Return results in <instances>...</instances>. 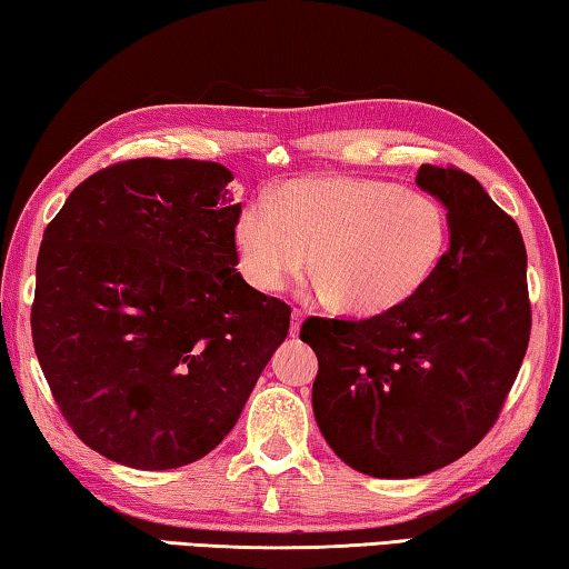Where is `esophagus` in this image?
Segmentation results:
<instances>
[{"instance_id": "1", "label": "esophagus", "mask_w": 569, "mask_h": 569, "mask_svg": "<svg viewBox=\"0 0 569 569\" xmlns=\"http://www.w3.org/2000/svg\"><path fill=\"white\" fill-rule=\"evenodd\" d=\"M301 321H303V311H301V308H293V311H291V329H288V331H291V336H298V331H301Z\"/></svg>"}]
</instances>
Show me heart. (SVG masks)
<instances>
[{"instance_id": "heart-1", "label": "heart", "mask_w": 569, "mask_h": 569, "mask_svg": "<svg viewBox=\"0 0 569 569\" xmlns=\"http://www.w3.org/2000/svg\"><path fill=\"white\" fill-rule=\"evenodd\" d=\"M238 268L261 293H278L308 268L326 303L379 316L411 301L449 248V213L435 196L399 182L311 176L271 200L253 198L233 226Z\"/></svg>"}]
</instances>
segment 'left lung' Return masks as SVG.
Listing matches in <instances>:
<instances>
[{
	"label": "left lung",
	"instance_id": "obj_1",
	"mask_svg": "<svg viewBox=\"0 0 569 569\" xmlns=\"http://www.w3.org/2000/svg\"><path fill=\"white\" fill-rule=\"evenodd\" d=\"M419 186L449 210V250L429 283L363 321L311 316L319 356L313 413L346 465L379 479L441 469L495 427L532 331L527 250L477 178L421 166Z\"/></svg>",
	"mask_w": 569,
	"mask_h": 569
}]
</instances>
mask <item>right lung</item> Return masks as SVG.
I'll list each match as a JSON object with an SVG mask.
<instances>
[{"label": "right lung", "mask_w": 569, "mask_h": 569, "mask_svg": "<svg viewBox=\"0 0 569 569\" xmlns=\"http://www.w3.org/2000/svg\"><path fill=\"white\" fill-rule=\"evenodd\" d=\"M230 170L122 160L44 228L32 341L64 421L132 469L190 465L226 439L291 306L236 271Z\"/></svg>", "instance_id": "1"}]
</instances>
